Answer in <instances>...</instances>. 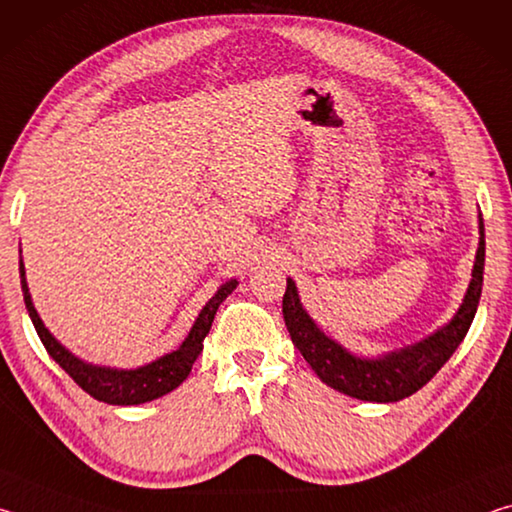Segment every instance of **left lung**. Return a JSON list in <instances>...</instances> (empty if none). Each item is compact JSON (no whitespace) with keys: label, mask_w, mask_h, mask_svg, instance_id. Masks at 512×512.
Returning <instances> with one entry per match:
<instances>
[{"label":"left lung","mask_w":512,"mask_h":512,"mask_svg":"<svg viewBox=\"0 0 512 512\" xmlns=\"http://www.w3.org/2000/svg\"><path fill=\"white\" fill-rule=\"evenodd\" d=\"M479 228L481 241L479 250H476L472 282L452 323L438 329L436 334H431L422 343L400 352H391L381 359L354 357V354L343 350L339 343H334L329 336L320 332L314 320L307 316V311L302 309L296 284L289 277L287 293L282 298L284 323H287L293 345L300 350L311 370L334 391L366 402H397L420 391L424 384H429L433 375L445 366L465 339L476 307H479L485 264L483 219H479Z\"/></svg>","instance_id":"8db88e82"}]
</instances>
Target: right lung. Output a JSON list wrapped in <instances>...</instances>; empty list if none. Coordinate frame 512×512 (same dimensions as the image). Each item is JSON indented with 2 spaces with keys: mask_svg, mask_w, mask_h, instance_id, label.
<instances>
[{
  "mask_svg": "<svg viewBox=\"0 0 512 512\" xmlns=\"http://www.w3.org/2000/svg\"><path fill=\"white\" fill-rule=\"evenodd\" d=\"M20 277H22V293H24V305H27L29 316L33 320V327L40 336L42 345L49 352V357L54 359L60 368H63L76 384H79L85 393L92 395L94 400L115 404V406H131V404H144L158 397L171 393L173 388H178L192 372L194 361L198 354L203 352V339L210 332L212 320L216 316L221 302L230 296L237 287V280L225 282L223 287L216 291V296L207 302L201 314H198L196 323L189 332L187 339L176 352L164 354L162 359L149 363V366L135 368V370H112V368H99L90 366L76 359L72 352H67L49 329L42 325L36 307H33L27 280H24V266L20 264Z\"/></svg>",
  "mask_w": 512,
  "mask_h": 512,
  "instance_id": "obj_1",
  "label": "right lung"
}]
</instances>
